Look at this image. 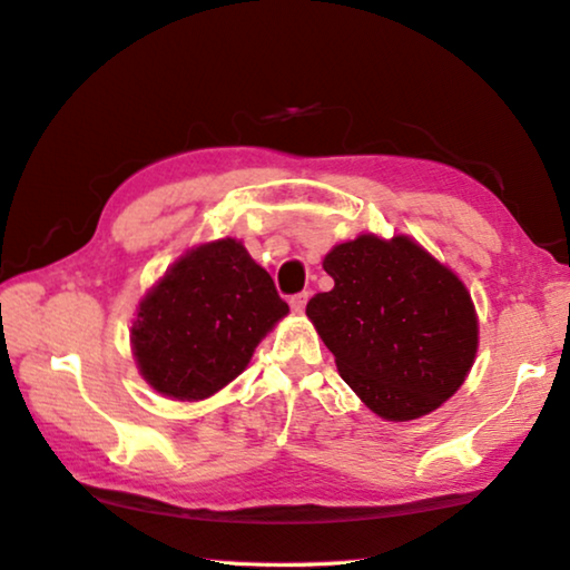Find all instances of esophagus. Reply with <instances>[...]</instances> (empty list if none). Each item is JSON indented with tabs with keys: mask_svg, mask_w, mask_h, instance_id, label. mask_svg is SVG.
Returning a JSON list of instances; mask_svg holds the SVG:
<instances>
[{
	"mask_svg": "<svg viewBox=\"0 0 570 570\" xmlns=\"http://www.w3.org/2000/svg\"><path fill=\"white\" fill-rule=\"evenodd\" d=\"M307 297H311V295H307V293H295V295L291 297V307H293L295 313H303V311H305V305H307Z\"/></svg>",
	"mask_w": 570,
	"mask_h": 570,
	"instance_id": "esophagus-1",
	"label": "esophagus"
}]
</instances>
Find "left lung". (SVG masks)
<instances>
[{"label":"left lung","mask_w":570,"mask_h":570,"mask_svg":"<svg viewBox=\"0 0 570 570\" xmlns=\"http://www.w3.org/2000/svg\"><path fill=\"white\" fill-rule=\"evenodd\" d=\"M335 279L305 313L343 381L385 421L435 411L463 385L478 347L465 285L413 239L361 235L323 259Z\"/></svg>","instance_id":"1"}]
</instances>
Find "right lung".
<instances>
[{"mask_svg":"<svg viewBox=\"0 0 570 570\" xmlns=\"http://www.w3.org/2000/svg\"><path fill=\"white\" fill-rule=\"evenodd\" d=\"M287 303L237 239L189 249L139 303L132 347L157 393L203 401L245 371Z\"/></svg>","mask_w":570,"mask_h":570,"instance_id":"right-lung-1","label":"right lung"}]
</instances>
